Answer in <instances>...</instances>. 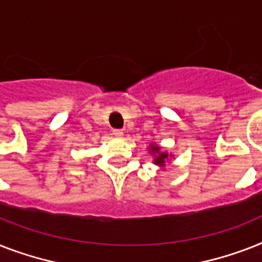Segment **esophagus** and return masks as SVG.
<instances>
[{
  "mask_svg": "<svg viewBox=\"0 0 262 262\" xmlns=\"http://www.w3.org/2000/svg\"><path fill=\"white\" fill-rule=\"evenodd\" d=\"M113 135H114L115 137H121V136L123 135V132L121 130V129H114V130H113Z\"/></svg>",
  "mask_w": 262,
  "mask_h": 262,
  "instance_id": "esophagus-1",
  "label": "esophagus"
}]
</instances>
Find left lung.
<instances>
[{
    "label": "left lung",
    "mask_w": 262,
    "mask_h": 262,
    "mask_svg": "<svg viewBox=\"0 0 262 262\" xmlns=\"http://www.w3.org/2000/svg\"><path fill=\"white\" fill-rule=\"evenodd\" d=\"M155 149H159V148H155ZM166 156H167V155H164V154H163V155H160L159 158L156 159V163H162V160H163L164 158H166Z\"/></svg>",
    "instance_id": "obj_1"
}]
</instances>
